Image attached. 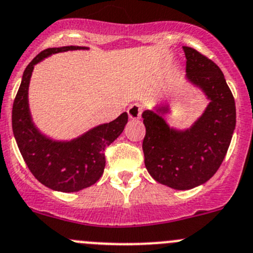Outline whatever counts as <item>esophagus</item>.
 <instances>
[{
    "instance_id": "1",
    "label": "esophagus",
    "mask_w": 253,
    "mask_h": 253,
    "mask_svg": "<svg viewBox=\"0 0 253 253\" xmlns=\"http://www.w3.org/2000/svg\"><path fill=\"white\" fill-rule=\"evenodd\" d=\"M142 111H143V109H142V106L139 104H132L127 109V114H128L129 119L132 120H138L141 117Z\"/></svg>"
}]
</instances>
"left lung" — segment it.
Instances as JSON below:
<instances>
[{
	"label": "left lung",
	"instance_id": "8db88e82",
	"mask_svg": "<svg viewBox=\"0 0 253 253\" xmlns=\"http://www.w3.org/2000/svg\"><path fill=\"white\" fill-rule=\"evenodd\" d=\"M186 78L202 87L210 104L203 116L186 131L169 128L162 116L142 114L146 136L142 143L144 164L152 178L176 190H188L209 180L221 166L235 126V99L220 68L194 48L183 46Z\"/></svg>",
	"mask_w": 253,
	"mask_h": 253
}]
</instances>
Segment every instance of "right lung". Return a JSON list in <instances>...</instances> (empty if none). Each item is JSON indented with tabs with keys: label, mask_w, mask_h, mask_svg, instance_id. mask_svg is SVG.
I'll return each mask as SVG.
<instances>
[{
	"label": "right lung",
	"mask_w": 253,
	"mask_h": 253,
	"mask_svg": "<svg viewBox=\"0 0 253 253\" xmlns=\"http://www.w3.org/2000/svg\"><path fill=\"white\" fill-rule=\"evenodd\" d=\"M84 46H60L41 51L27 65L12 107V129L19 152L31 173L43 185L56 192L73 193L89 188L104 173L105 149L122 133L127 112L110 124L100 125L72 142H54L39 133L28 109V85L37 63L50 54Z\"/></svg>",
	"instance_id": "add662e5"
}]
</instances>
